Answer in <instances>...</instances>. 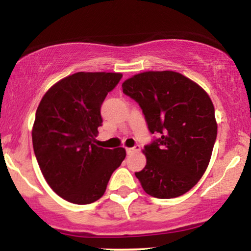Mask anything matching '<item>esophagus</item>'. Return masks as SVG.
Wrapping results in <instances>:
<instances>
[{
	"mask_svg": "<svg viewBox=\"0 0 251 251\" xmlns=\"http://www.w3.org/2000/svg\"><path fill=\"white\" fill-rule=\"evenodd\" d=\"M140 150V146L139 145H135L134 148H127L126 149V152H127V154H133L135 152H138Z\"/></svg>",
	"mask_w": 251,
	"mask_h": 251,
	"instance_id": "34e87169",
	"label": "esophagus"
}]
</instances>
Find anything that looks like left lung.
I'll return each instance as SVG.
<instances>
[{
	"label": "left lung",
	"mask_w": 251,
	"mask_h": 251,
	"mask_svg": "<svg viewBox=\"0 0 251 251\" xmlns=\"http://www.w3.org/2000/svg\"><path fill=\"white\" fill-rule=\"evenodd\" d=\"M123 92L139 103L151 133L146 165L135 177L144 191L169 200L191 190L210 163L217 123L214 103L198 83L174 71H150L123 82Z\"/></svg>",
	"instance_id": "8db88e82"
}]
</instances>
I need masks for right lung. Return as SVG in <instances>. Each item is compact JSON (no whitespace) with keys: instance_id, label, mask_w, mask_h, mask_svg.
I'll return each mask as SVG.
<instances>
[{"instance_id":"1","label":"right lung","mask_w":251,"mask_h":251,"mask_svg":"<svg viewBox=\"0 0 251 251\" xmlns=\"http://www.w3.org/2000/svg\"><path fill=\"white\" fill-rule=\"evenodd\" d=\"M122 77L77 72L51 86L39 103L31 129L34 153L48 185L65 201L99 200L125 159V149H102L96 143L101 103Z\"/></svg>"}]
</instances>
